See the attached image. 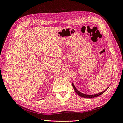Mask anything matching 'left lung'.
I'll return each mask as SVG.
<instances>
[{"mask_svg": "<svg viewBox=\"0 0 123 123\" xmlns=\"http://www.w3.org/2000/svg\"><path fill=\"white\" fill-rule=\"evenodd\" d=\"M72 86L74 89V91H75V92L76 93L79 95L80 96H81V97H83V98H96V97H98V96L102 95L103 93H104V92H105L107 89L108 88H109V87H108L105 91H104L102 92H100L99 93H97V94H93V95H88V94H85L84 93H81L80 92L79 90H77V89L75 88V87L74 86V85L73 84V83H72Z\"/></svg>", "mask_w": 123, "mask_h": 123, "instance_id": "1", "label": "left lung"}]
</instances>
